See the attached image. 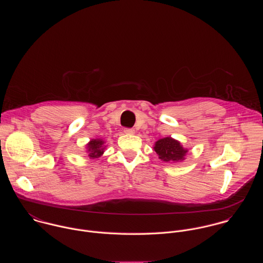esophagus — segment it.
<instances>
[{
  "mask_svg": "<svg viewBox=\"0 0 263 263\" xmlns=\"http://www.w3.org/2000/svg\"><path fill=\"white\" fill-rule=\"evenodd\" d=\"M124 132H125L126 134H134V133H135V130L132 129V128H125V129H124Z\"/></svg>",
  "mask_w": 263,
  "mask_h": 263,
  "instance_id": "34e87169",
  "label": "esophagus"
}]
</instances>
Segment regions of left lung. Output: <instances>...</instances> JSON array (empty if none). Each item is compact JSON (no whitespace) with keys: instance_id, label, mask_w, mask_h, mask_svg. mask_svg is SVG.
<instances>
[{"instance_id":"obj_1","label":"left lung","mask_w":263,"mask_h":263,"mask_svg":"<svg viewBox=\"0 0 263 263\" xmlns=\"http://www.w3.org/2000/svg\"><path fill=\"white\" fill-rule=\"evenodd\" d=\"M154 149L159 159L168 163L184 160L186 153L189 152V149L181 145L180 141L172 137H164L157 140L155 142Z\"/></svg>"}]
</instances>
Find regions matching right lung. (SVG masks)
<instances>
[{
	"label": "right lung",
	"mask_w": 263,
	"mask_h": 263,
	"mask_svg": "<svg viewBox=\"0 0 263 263\" xmlns=\"http://www.w3.org/2000/svg\"><path fill=\"white\" fill-rule=\"evenodd\" d=\"M105 141L102 140L101 138H97V139H91L88 143H87V153H88V157L90 159H95V158H99L103 155L104 153V145Z\"/></svg>",
	"instance_id": "add662e5"
}]
</instances>
